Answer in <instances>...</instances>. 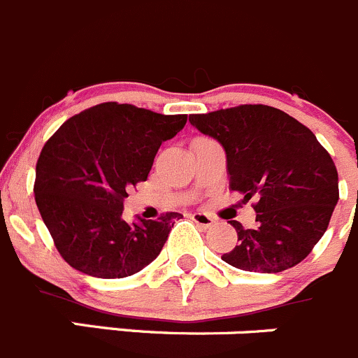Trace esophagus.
I'll use <instances>...</instances> for the list:
<instances>
[{
  "label": "esophagus",
  "mask_w": 358,
  "mask_h": 358,
  "mask_svg": "<svg viewBox=\"0 0 358 358\" xmlns=\"http://www.w3.org/2000/svg\"><path fill=\"white\" fill-rule=\"evenodd\" d=\"M191 219H193L198 226H201V228H205V229L215 226V219L212 217V215L205 214V212H194V214L191 215Z\"/></svg>",
  "instance_id": "esophagus-1"
}]
</instances>
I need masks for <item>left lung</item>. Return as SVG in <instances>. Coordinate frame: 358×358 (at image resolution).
<instances>
[{
	"label": "left lung",
	"mask_w": 358,
	"mask_h": 358,
	"mask_svg": "<svg viewBox=\"0 0 358 358\" xmlns=\"http://www.w3.org/2000/svg\"><path fill=\"white\" fill-rule=\"evenodd\" d=\"M222 146L229 187L256 194L257 226L229 221L238 245L222 261L243 271L278 273L301 263L327 229L339 198L338 171L310 129L277 108L243 104L189 115Z\"/></svg>",
	"instance_id": "1"
}]
</instances>
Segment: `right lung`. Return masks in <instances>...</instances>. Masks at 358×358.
<instances>
[{
  "instance_id": "add662e5",
  "label": "right lung",
  "mask_w": 358,
  "mask_h": 358,
  "mask_svg": "<svg viewBox=\"0 0 358 358\" xmlns=\"http://www.w3.org/2000/svg\"><path fill=\"white\" fill-rule=\"evenodd\" d=\"M186 115H160L104 102L62 123L36 164L38 210L55 247L74 270L95 278L137 273L162 252L182 215L123 221L127 189L146 180L162 143Z\"/></svg>"
}]
</instances>
